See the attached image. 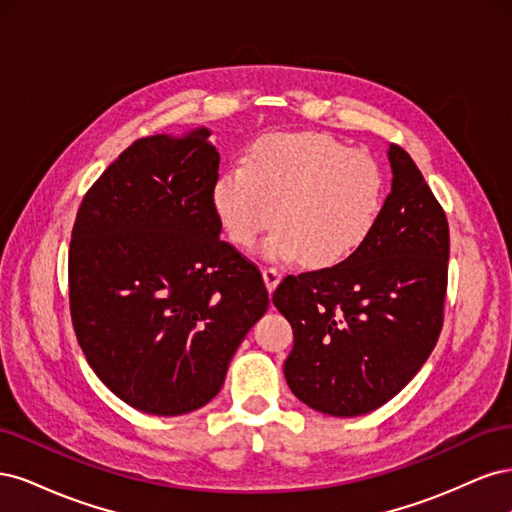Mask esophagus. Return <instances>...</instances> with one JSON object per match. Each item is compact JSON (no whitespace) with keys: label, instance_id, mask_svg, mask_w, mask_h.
<instances>
[{"label":"esophagus","instance_id":"34e87169","mask_svg":"<svg viewBox=\"0 0 512 512\" xmlns=\"http://www.w3.org/2000/svg\"><path fill=\"white\" fill-rule=\"evenodd\" d=\"M262 277H265L267 290L273 292L277 288V284H280V280H282V273L277 271L275 267H265V269H262Z\"/></svg>","mask_w":512,"mask_h":512}]
</instances>
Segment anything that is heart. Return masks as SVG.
<instances>
[{
	"instance_id": "1",
	"label": "heart",
	"mask_w": 512,
	"mask_h": 512,
	"mask_svg": "<svg viewBox=\"0 0 512 512\" xmlns=\"http://www.w3.org/2000/svg\"><path fill=\"white\" fill-rule=\"evenodd\" d=\"M386 196L382 166L318 132H271L245 149L241 164L211 185V207L226 239L252 250L265 243L271 260H305L331 269L361 250Z\"/></svg>"
}]
</instances>
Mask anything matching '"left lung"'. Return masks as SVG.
Wrapping results in <instances>:
<instances>
[{
  "mask_svg": "<svg viewBox=\"0 0 512 512\" xmlns=\"http://www.w3.org/2000/svg\"><path fill=\"white\" fill-rule=\"evenodd\" d=\"M391 194L359 252L331 269L288 275L273 303L290 322V391L331 416L393 399L436 346L448 280V222L421 170L389 147Z\"/></svg>",
  "mask_w": 512,
  "mask_h": 512,
  "instance_id": "left-lung-1",
  "label": "left lung"
}]
</instances>
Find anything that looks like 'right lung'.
I'll return each mask as SVG.
<instances>
[{
	"instance_id": "right-lung-1",
	"label": "right lung",
	"mask_w": 512,
	"mask_h": 512,
	"mask_svg": "<svg viewBox=\"0 0 512 512\" xmlns=\"http://www.w3.org/2000/svg\"><path fill=\"white\" fill-rule=\"evenodd\" d=\"M209 134L138 138L91 185L72 228L76 339L108 389L156 416L209 404L269 307L258 267L220 239Z\"/></svg>"
}]
</instances>
